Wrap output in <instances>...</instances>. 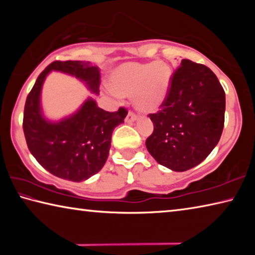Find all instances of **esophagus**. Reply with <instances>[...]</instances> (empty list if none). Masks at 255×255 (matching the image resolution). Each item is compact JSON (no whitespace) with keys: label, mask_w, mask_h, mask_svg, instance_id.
Here are the masks:
<instances>
[{"label":"esophagus","mask_w":255,"mask_h":255,"mask_svg":"<svg viewBox=\"0 0 255 255\" xmlns=\"http://www.w3.org/2000/svg\"><path fill=\"white\" fill-rule=\"evenodd\" d=\"M136 118H137L136 115L129 111L126 116V119L125 120H126V123H133V122H136Z\"/></svg>","instance_id":"34e87169"}]
</instances>
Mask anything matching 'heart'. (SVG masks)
Listing matches in <instances>:
<instances>
[{
	"label": "heart",
	"mask_w": 255,
	"mask_h": 255,
	"mask_svg": "<svg viewBox=\"0 0 255 255\" xmlns=\"http://www.w3.org/2000/svg\"><path fill=\"white\" fill-rule=\"evenodd\" d=\"M173 71L162 60L126 63L116 68L110 83L116 97H132L133 105L144 112L156 111L170 92Z\"/></svg>",
	"instance_id": "b5f03b06"
}]
</instances>
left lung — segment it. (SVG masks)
Here are the masks:
<instances>
[{
    "label": "left lung",
    "mask_w": 255,
    "mask_h": 255,
    "mask_svg": "<svg viewBox=\"0 0 255 255\" xmlns=\"http://www.w3.org/2000/svg\"><path fill=\"white\" fill-rule=\"evenodd\" d=\"M225 105V92L214 72L182 59L163 109L149 115L154 124V131L146 139L149 154L176 172L200 164L221 139Z\"/></svg>",
    "instance_id": "left-lung-1"
}]
</instances>
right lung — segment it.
Here are the masks:
<instances>
[{
	"mask_svg": "<svg viewBox=\"0 0 255 255\" xmlns=\"http://www.w3.org/2000/svg\"><path fill=\"white\" fill-rule=\"evenodd\" d=\"M51 71L76 77L92 93H99L100 70L91 62H54L41 72L25 100L23 132L28 148L38 163L60 179L81 182L100 171L109 155L114 129L124 123L127 111L109 112L92 98L67 117L51 122L41 107V90Z\"/></svg>",
	"mask_w": 255,
	"mask_h": 255,
	"instance_id": "right-lung-1",
	"label": "right lung"
}]
</instances>
